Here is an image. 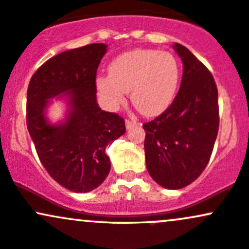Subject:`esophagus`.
I'll list each match as a JSON object with an SVG mask.
<instances>
[{"label":"esophagus","instance_id":"34e87169","mask_svg":"<svg viewBox=\"0 0 249 249\" xmlns=\"http://www.w3.org/2000/svg\"><path fill=\"white\" fill-rule=\"evenodd\" d=\"M136 124H139L136 121H134V120H125V128H127V129H130V128H133Z\"/></svg>","mask_w":249,"mask_h":249}]
</instances>
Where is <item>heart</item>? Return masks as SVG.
Returning a JSON list of instances; mask_svg holds the SVG:
<instances>
[{"mask_svg":"<svg viewBox=\"0 0 249 249\" xmlns=\"http://www.w3.org/2000/svg\"><path fill=\"white\" fill-rule=\"evenodd\" d=\"M109 76L96 79L104 106L116 110L124 106L127 92L132 102L147 116L161 114L177 95L180 66L170 52L136 49L122 53L109 65Z\"/></svg>","mask_w":249,"mask_h":249,"instance_id":"obj_1","label":"heart"}]
</instances>
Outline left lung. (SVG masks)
Returning <instances> with one entry per match:
<instances>
[{
	"label": "left lung",
	"instance_id": "8db88e82",
	"mask_svg": "<svg viewBox=\"0 0 249 249\" xmlns=\"http://www.w3.org/2000/svg\"><path fill=\"white\" fill-rule=\"evenodd\" d=\"M173 50L183 63L180 88L172 104L143 124L149 176L170 190L185 188L209 162L218 132V93L213 76L183 45Z\"/></svg>",
	"mask_w": 249,
	"mask_h": 249
}]
</instances>
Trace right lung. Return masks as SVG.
Returning a JSON list of instances; mask_svg holds the SVG:
<instances>
[{
    "label": "right lung",
    "instance_id": "obj_1",
    "mask_svg": "<svg viewBox=\"0 0 249 249\" xmlns=\"http://www.w3.org/2000/svg\"><path fill=\"white\" fill-rule=\"evenodd\" d=\"M106 44L59 53L32 76L27 90V128L40 161L57 183L85 194L108 177L106 148L125 133L124 120L103 111L96 98V72ZM53 98L67 106L64 119L47 116Z\"/></svg>",
    "mask_w": 249,
    "mask_h": 249
}]
</instances>
